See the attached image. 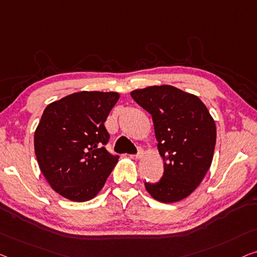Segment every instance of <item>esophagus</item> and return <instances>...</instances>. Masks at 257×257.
Instances as JSON below:
<instances>
[{
    "label": "esophagus",
    "mask_w": 257,
    "mask_h": 257,
    "mask_svg": "<svg viewBox=\"0 0 257 257\" xmlns=\"http://www.w3.org/2000/svg\"><path fill=\"white\" fill-rule=\"evenodd\" d=\"M142 155H143V150H142L141 147H139V148H137V152L136 153H134V155H130V158L137 159V158H140Z\"/></svg>",
    "instance_id": "esophagus-1"
}]
</instances>
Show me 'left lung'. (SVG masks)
Masks as SVG:
<instances>
[{
  "instance_id": "left-lung-1",
  "label": "left lung",
  "mask_w": 257,
  "mask_h": 257,
  "mask_svg": "<svg viewBox=\"0 0 257 257\" xmlns=\"http://www.w3.org/2000/svg\"><path fill=\"white\" fill-rule=\"evenodd\" d=\"M132 97L151 114L164 174L145 182L155 200L173 203L190 195L200 185L212 162L216 124L196 95L171 85L133 91Z\"/></svg>"
}]
</instances>
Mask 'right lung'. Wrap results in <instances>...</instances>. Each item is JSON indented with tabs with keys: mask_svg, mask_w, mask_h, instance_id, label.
Listing matches in <instances>:
<instances>
[{
	"mask_svg": "<svg viewBox=\"0 0 257 257\" xmlns=\"http://www.w3.org/2000/svg\"><path fill=\"white\" fill-rule=\"evenodd\" d=\"M118 97L116 92H76L44 110L34 151L41 173L68 200L93 198L116 165L118 156L105 148V121Z\"/></svg>",
	"mask_w": 257,
	"mask_h": 257,
	"instance_id": "add662e5",
	"label": "right lung"
}]
</instances>
